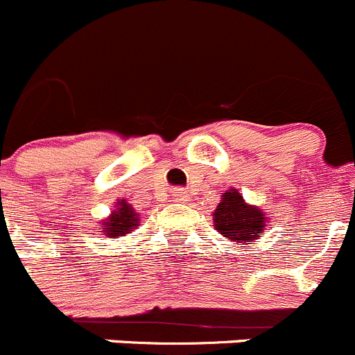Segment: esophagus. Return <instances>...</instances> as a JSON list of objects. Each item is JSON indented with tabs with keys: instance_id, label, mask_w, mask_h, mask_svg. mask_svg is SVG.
<instances>
[{
	"instance_id": "1",
	"label": "esophagus",
	"mask_w": 355,
	"mask_h": 355,
	"mask_svg": "<svg viewBox=\"0 0 355 355\" xmlns=\"http://www.w3.org/2000/svg\"><path fill=\"white\" fill-rule=\"evenodd\" d=\"M173 200H174V202H182V203H184V202H188L189 196L186 195L184 189H174V191H173Z\"/></svg>"
}]
</instances>
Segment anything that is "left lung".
<instances>
[{"instance_id": "obj_1", "label": "left lung", "mask_w": 355, "mask_h": 355, "mask_svg": "<svg viewBox=\"0 0 355 355\" xmlns=\"http://www.w3.org/2000/svg\"><path fill=\"white\" fill-rule=\"evenodd\" d=\"M212 216L214 227L236 245L259 240L268 224V214L261 207L245 202L243 195L236 188H230L223 193V198Z\"/></svg>"}]
</instances>
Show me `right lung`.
I'll list each match as a JSON object with an SVG mask.
<instances>
[{
    "label": "right lung",
    "instance_id": "obj_1",
    "mask_svg": "<svg viewBox=\"0 0 355 355\" xmlns=\"http://www.w3.org/2000/svg\"><path fill=\"white\" fill-rule=\"evenodd\" d=\"M139 226V214L125 200H117L112 214L100 223V233L105 238H119L132 233Z\"/></svg>",
    "mask_w": 355,
    "mask_h": 355
}]
</instances>
